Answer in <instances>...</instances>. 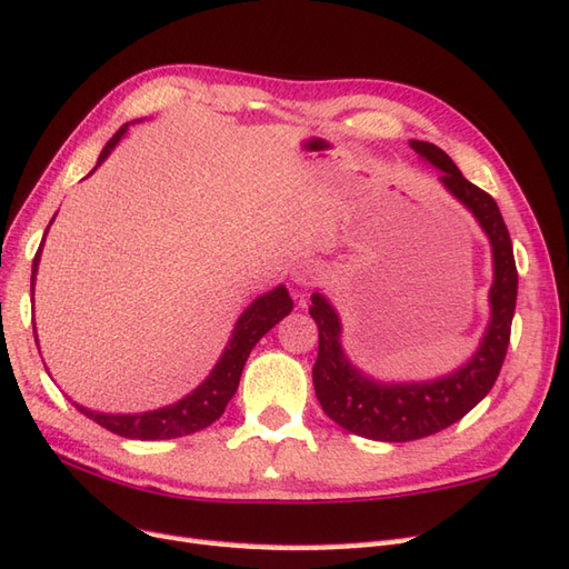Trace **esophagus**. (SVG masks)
Wrapping results in <instances>:
<instances>
[{
    "label": "esophagus",
    "mask_w": 569,
    "mask_h": 569,
    "mask_svg": "<svg viewBox=\"0 0 569 569\" xmlns=\"http://www.w3.org/2000/svg\"><path fill=\"white\" fill-rule=\"evenodd\" d=\"M290 276H293V281L300 288H310V286L322 281L325 267L319 264V261H315V259H300L298 264L293 267V271H290Z\"/></svg>",
    "instance_id": "1"
}]
</instances>
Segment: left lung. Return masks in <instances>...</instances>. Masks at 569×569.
Returning <instances> with one entry per match:
<instances>
[{
    "label": "left lung",
    "instance_id": "left-lung-1",
    "mask_svg": "<svg viewBox=\"0 0 569 569\" xmlns=\"http://www.w3.org/2000/svg\"><path fill=\"white\" fill-rule=\"evenodd\" d=\"M411 149L440 168V182L469 209L492 247L495 279L490 288V322L478 351L459 370L432 382L385 385L362 375L341 348V322L325 296L315 293L310 315L319 329L312 368L315 395L325 413L343 430L380 442H411L455 426L483 399L498 380L507 356L517 305V264L507 226L495 199L461 174L442 149L411 141Z\"/></svg>",
    "mask_w": 569,
    "mask_h": 569
}]
</instances>
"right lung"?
Wrapping results in <instances>:
<instances>
[{"mask_svg": "<svg viewBox=\"0 0 569 569\" xmlns=\"http://www.w3.org/2000/svg\"><path fill=\"white\" fill-rule=\"evenodd\" d=\"M124 132H127V124L120 127L118 132L112 134V139L106 143V149L98 156V166L103 163L108 153L114 149V146H118V141L124 137ZM42 242H46V236H42ZM42 242H40L36 259H33L31 296H33V283H36V273H38ZM290 310H293V300H290L286 286H279V288L269 290V293L259 296L250 305V308L240 315L221 360L216 362V368L211 370L207 380H203L192 391V395H187L178 403L166 406V409L143 411V413H98V411L86 409V406H79V403H74V406L83 416H89L93 423L103 426L106 430L120 435V437H129V440H170V437L192 435L197 430L209 428L213 420L223 416L228 401L238 391L247 356H250L257 341L264 337L271 327L279 325ZM33 333H36V329H33Z\"/></svg>", "mask_w": 569, "mask_h": 569, "instance_id": "right-lung-1", "label": "right lung"}]
</instances>
